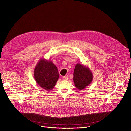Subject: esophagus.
Returning <instances> with one entry per match:
<instances>
[{
    "mask_svg": "<svg viewBox=\"0 0 131 131\" xmlns=\"http://www.w3.org/2000/svg\"><path fill=\"white\" fill-rule=\"evenodd\" d=\"M62 79H63V80H68V75H67V76H64V77H63Z\"/></svg>",
    "mask_w": 131,
    "mask_h": 131,
    "instance_id": "esophagus-1",
    "label": "esophagus"
}]
</instances>
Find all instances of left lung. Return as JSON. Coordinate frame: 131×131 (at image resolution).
<instances>
[{
  "label": "left lung",
  "instance_id": "8db88e82",
  "mask_svg": "<svg viewBox=\"0 0 131 131\" xmlns=\"http://www.w3.org/2000/svg\"><path fill=\"white\" fill-rule=\"evenodd\" d=\"M93 75L90 68L80 64L75 65L73 72V82L75 88L81 90L91 83Z\"/></svg>",
  "mask_w": 131,
  "mask_h": 131
}]
</instances>
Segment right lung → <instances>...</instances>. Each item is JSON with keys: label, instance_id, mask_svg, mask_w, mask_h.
I'll use <instances>...</instances> for the list:
<instances>
[{"label": "right lung", "instance_id": "add662e5", "mask_svg": "<svg viewBox=\"0 0 131 131\" xmlns=\"http://www.w3.org/2000/svg\"><path fill=\"white\" fill-rule=\"evenodd\" d=\"M34 77L41 88L51 91L58 80L59 74L57 67L51 61L41 59L35 67Z\"/></svg>", "mask_w": 131, "mask_h": 131}]
</instances>
